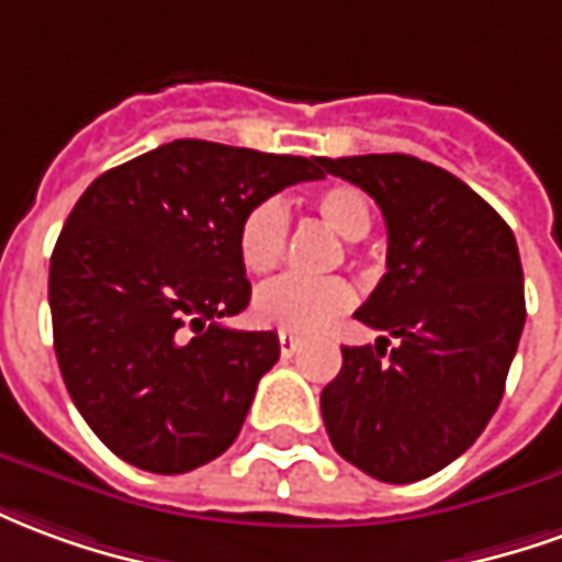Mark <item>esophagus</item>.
I'll return each instance as SVG.
<instances>
[{"mask_svg": "<svg viewBox=\"0 0 562 562\" xmlns=\"http://www.w3.org/2000/svg\"><path fill=\"white\" fill-rule=\"evenodd\" d=\"M278 345H281V353H284V357H293V353L300 351L302 338L293 336V333H281V336H278Z\"/></svg>", "mask_w": 562, "mask_h": 562, "instance_id": "1", "label": "esophagus"}]
</instances>
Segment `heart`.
<instances>
[{"label":"heart","instance_id":"obj_1","mask_svg":"<svg viewBox=\"0 0 562 562\" xmlns=\"http://www.w3.org/2000/svg\"><path fill=\"white\" fill-rule=\"evenodd\" d=\"M312 209L336 236L363 238L372 226V205L360 187L329 184L312 196ZM288 245V209L278 199L250 205L236 233V250L250 274L272 272ZM353 305V288L345 278L284 274L262 284L254 296V314L281 333H317Z\"/></svg>","mask_w":562,"mask_h":562}]
</instances>
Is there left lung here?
Listing matches in <instances>:
<instances>
[{
  "instance_id": "obj_1",
  "label": "left lung",
  "mask_w": 562,
  "mask_h": 562,
  "mask_svg": "<svg viewBox=\"0 0 562 562\" xmlns=\"http://www.w3.org/2000/svg\"><path fill=\"white\" fill-rule=\"evenodd\" d=\"M324 169L378 202L387 272L353 314L384 336L341 348L321 415L348 463L412 484L472 448L499 408L527 321L515 233L472 187L408 154L324 157Z\"/></svg>"
}]
</instances>
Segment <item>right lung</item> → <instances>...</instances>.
<instances>
[{"instance_id":"1","label":"right lung","mask_w":562,"mask_h":562,"mask_svg":"<svg viewBox=\"0 0 562 562\" xmlns=\"http://www.w3.org/2000/svg\"><path fill=\"white\" fill-rule=\"evenodd\" d=\"M324 157L178 138L99 175L50 254L54 351L102 445L181 475L236 441L278 336L229 329L250 281L236 233L278 190L324 178Z\"/></svg>"}]
</instances>
